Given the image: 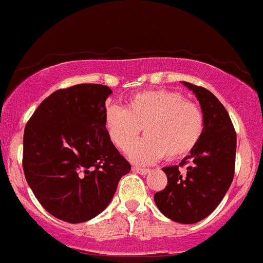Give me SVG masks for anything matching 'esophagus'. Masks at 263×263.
Wrapping results in <instances>:
<instances>
[{"label": "esophagus", "mask_w": 263, "mask_h": 263, "mask_svg": "<svg viewBox=\"0 0 263 263\" xmlns=\"http://www.w3.org/2000/svg\"><path fill=\"white\" fill-rule=\"evenodd\" d=\"M133 171H134L135 173L142 174V176H145V174H148L149 172H151L148 168H142V166H133Z\"/></svg>", "instance_id": "34e87169"}]
</instances>
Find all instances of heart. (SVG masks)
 <instances>
[{
	"label": "heart",
	"mask_w": 263,
	"mask_h": 263,
	"mask_svg": "<svg viewBox=\"0 0 263 263\" xmlns=\"http://www.w3.org/2000/svg\"><path fill=\"white\" fill-rule=\"evenodd\" d=\"M105 126L114 145L126 152L139 137H146L129 152L134 162L149 164L188 154L198 144L204 130L202 109L172 90H151L130 98L125 108L110 105L105 110Z\"/></svg>",
	"instance_id": "obj_1"
}]
</instances>
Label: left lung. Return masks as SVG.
I'll list each match as a JSON object with an SVG mask.
<instances>
[{
  "label": "left lung",
  "mask_w": 263,
  "mask_h": 263,
  "mask_svg": "<svg viewBox=\"0 0 263 263\" xmlns=\"http://www.w3.org/2000/svg\"><path fill=\"white\" fill-rule=\"evenodd\" d=\"M182 83L199 101L204 130L196 148L179 163H190L185 174L179 165L163 168L168 184L154 194V202L172 221L193 224L216 210L232 183L237 137L227 110L210 90Z\"/></svg>",
  "instance_id": "8db88e82"
}]
</instances>
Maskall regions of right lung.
<instances>
[{
    "label": "right lung",
    "instance_id": "add662e5",
    "mask_svg": "<svg viewBox=\"0 0 263 263\" xmlns=\"http://www.w3.org/2000/svg\"><path fill=\"white\" fill-rule=\"evenodd\" d=\"M110 87L79 84L45 99L24 133L25 177L50 214L81 223L101 213L130 164L105 126Z\"/></svg>",
    "mask_w": 263,
    "mask_h": 263
}]
</instances>
